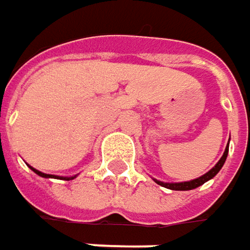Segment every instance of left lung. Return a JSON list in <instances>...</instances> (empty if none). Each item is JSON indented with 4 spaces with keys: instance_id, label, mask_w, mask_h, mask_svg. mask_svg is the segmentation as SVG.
<instances>
[{
    "instance_id": "left-lung-1",
    "label": "left lung",
    "mask_w": 250,
    "mask_h": 250,
    "mask_svg": "<svg viewBox=\"0 0 250 250\" xmlns=\"http://www.w3.org/2000/svg\"><path fill=\"white\" fill-rule=\"evenodd\" d=\"M228 145H229V143H228ZM228 145H227L226 151H224L223 157L218 160V163H217L216 166L211 168L208 172H206L205 175L196 178V179H192V181H188V182H177V184H168V182H161V181L154 179V181H156V184H159V185H161V187L167 188V189H171V190H190V189H195V188L203 185V184L207 182L208 179H211L213 177H216L217 172H218V171L221 169V167L224 166V163H226V160H227V156H228Z\"/></svg>"
}]
</instances>
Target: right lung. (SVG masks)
Masks as SVG:
<instances>
[{
	"mask_svg": "<svg viewBox=\"0 0 250 250\" xmlns=\"http://www.w3.org/2000/svg\"><path fill=\"white\" fill-rule=\"evenodd\" d=\"M30 167V166H29ZM30 169H33L34 172L37 174V175H40V177H43V178H61V179H65V181H71V179H73V178L76 177H57V175H50V174H44V172H42V171H39V169H36V168L33 167H30Z\"/></svg>",
	"mask_w": 250,
	"mask_h": 250,
	"instance_id": "obj_1",
	"label": "right lung"
}]
</instances>
